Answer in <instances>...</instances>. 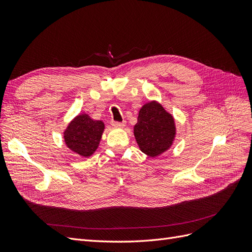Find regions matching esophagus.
Here are the masks:
<instances>
[{
  "instance_id": "34e87169",
  "label": "esophagus",
  "mask_w": 252,
  "mask_h": 252,
  "mask_svg": "<svg viewBox=\"0 0 252 252\" xmlns=\"http://www.w3.org/2000/svg\"><path fill=\"white\" fill-rule=\"evenodd\" d=\"M111 124H112V126H114V127H118V128H122V127H124L125 126V122H111Z\"/></svg>"
}]
</instances>
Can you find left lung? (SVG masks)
Instances as JSON below:
<instances>
[{"instance_id":"1","label":"left lung","mask_w":252,"mask_h":252,"mask_svg":"<svg viewBox=\"0 0 252 252\" xmlns=\"http://www.w3.org/2000/svg\"><path fill=\"white\" fill-rule=\"evenodd\" d=\"M133 133L141 151L156 158L171 147L175 138L174 119L161 104L151 101L140 109Z\"/></svg>"}]
</instances>
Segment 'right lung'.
<instances>
[{"mask_svg":"<svg viewBox=\"0 0 252 252\" xmlns=\"http://www.w3.org/2000/svg\"><path fill=\"white\" fill-rule=\"evenodd\" d=\"M104 129L102 121L93 120L86 113L79 114L65 129V144L75 154L88 158L97 149Z\"/></svg>","mask_w":252,"mask_h":252,"instance_id":"1","label":"right lung"}]
</instances>
